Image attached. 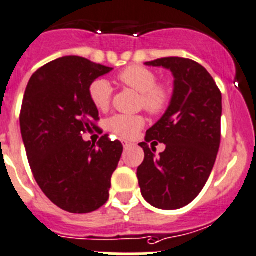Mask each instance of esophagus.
Wrapping results in <instances>:
<instances>
[{"label":"esophagus","instance_id":"esophagus-1","mask_svg":"<svg viewBox=\"0 0 256 256\" xmlns=\"http://www.w3.org/2000/svg\"><path fill=\"white\" fill-rule=\"evenodd\" d=\"M123 147H124V150H126V148H128V147H130V143L123 142Z\"/></svg>","mask_w":256,"mask_h":256}]
</instances>
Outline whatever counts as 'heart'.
Wrapping results in <instances>:
<instances>
[{"mask_svg": "<svg viewBox=\"0 0 256 256\" xmlns=\"http://www.w3.org/2000/svg\"><path fill=\"white\" fill-rule=\"evenodd\" d=\"M118 80L122 84L140 93V106L150 114H160L166 110L171 100V90L163 84H157V76L147 68L132 65L120 72ZM89 98L99 110H106L112 98V86L108 80L96 79L89 86ZM106 130L116 137L130 140L144 126L140 116L116 114L106 120Z\"/></svg>", "mask_w": 256, "mask_h": 256, "instance_id": "obj_1", "label": "heart"}]
</instances>
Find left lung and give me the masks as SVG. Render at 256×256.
<instances>
[{"label":"left lung","instance_id":"1","mask_svg":"<svg viewBox=\"0 0 256 256\" xmlns=\"http://www.w3.org/2000/svg\"><path fill=\"white\" fill-rule=\"evenodd\" d=\"M174 75L171 102L146 133L144 160L137 170L143 198L160 210L188 205L201 192L215 164L221 140V93L208 70L194 60L163 58L144 62ZM152 140L166 144L154 154ZM153 143V142H152Z\"/></svg>","mask_w":256,"mask_h":256}]
</instances>
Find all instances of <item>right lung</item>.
<instances>
[{"label": "right lung", "mask_w": 256, "mask_h": 256, "mask_svg": "<svg viewBox=\"0 0 256 256\" xmlns=\"http://www.w3.org/2000/svg\"><path fill=\"white\" fill-rule=\"evenodd\" d=\"M112 70L85 58L62 56L40 68L26 86L20 126L28 163L46 197L68 212H92L109 198L123 146L108 134L96 144L82 136L98 128L90 84Z\"/></svg>", "instance_id": "add662e5"}]
</instances>
